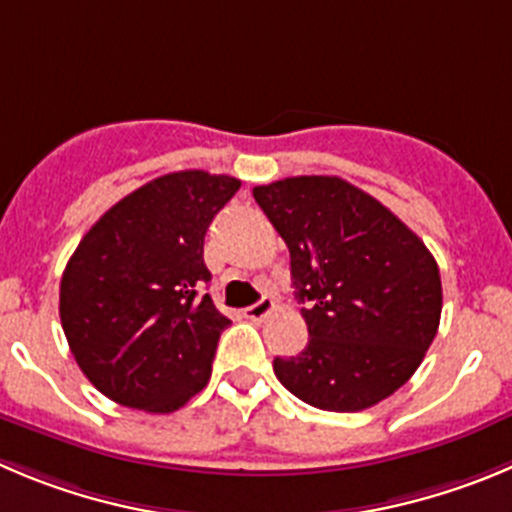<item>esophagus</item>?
<instances>
[{"label": "esophagus", "instance_id": "34e87169", "mask_svg": "<svg viewBox=\"0 0 512 512\" xmlns=\"http://www.w3.org/2000/svg\"><path fill=\"white\" fill-rule=\"evenodd\" d=\"M272 310H275V300L262 298V300H257L255 305H250V308H245V318H250V321H262V318H265V315H270Z\"/></svg>", "mask_w": 512, "mask_h": 512}]
</instances>
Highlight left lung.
<instances>
[{"instance_id":"8db88e82","label":"left lung","mask_w":512,"mask_h":512,"mask_svg":"<svg viewBox=\"0 0 512 512\" xmlns=\"http://www.w3.org/2000/svg\"><path fill=\"white\" fill-rule=\"evenodd\" d=\"M252 197L290 250L308 346L275 358L280 384L326 412H361L412 379L442 315L432 252L338 176H290Z\"/></svg>"}]
</instances>
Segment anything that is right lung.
<instances>
[{"label": "right lung", "mask_w": 512, "mask_h": 512, "mask_svg": "<svg viewBox=\"0 0 512 512\" xmlns=\"http://www.w3.org/2000/svg\"><path fill=\"white\" fill-rule=\"evenodd\" d=\"M240 179L189 169L113 204L60 280V321L90 384L131 409L169 414L207 386L229 318L202 293L204 234Z\"/></svg>", "instance_id": "obj_1"}]
</instances>
